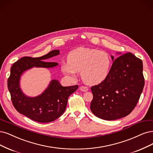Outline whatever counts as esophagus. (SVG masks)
<instances>
[{
    "label": "esophagus",
    "instance_id": "esophagus-1",
    "mask_svg": "<svg viewBox=\"0 0 153 153\" xmlns=\"http://www.w3.org/2000/svg\"><path fill=\"white\" fill-rule=\"evenodd\" d=\"M80 90L82 92H87L88 91V88L87 87H84V86H82L80 87Z\"/></svg>",
    "mask_w": 153,
    "mask_h": 153
}]
</instances>
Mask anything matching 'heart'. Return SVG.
Wrapping results in <instances>:
<instances>
[{
  "mask_svg": "<svg viewBox=\"0 0 153 153\" xmlns=\"http://www.w3.org/2000/svg\"><path fill=\"white\" fill-rule=\"evenodd\" d=\"M68 62L62 67L63 73L75 78L80 72L82 80L91 85L104 82L109 76L112 61L107 52L95 49L79 47L72 51L67 57Z\"/></svg>",
  "mask_w": 153,
  "mask_h": 153,
  "instance_id": "obj_1",
  "label": "heart"
}]
</instances>
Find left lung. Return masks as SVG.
<instances>
[{
    "label": "left lung",
    "mask_w": 153,
    "mask_h": 153,
    "mask_svg": "<svg viewBox=\"0 0 153 153\" xmlns=\"http://www.w3.org/2000/svg\"><path fill=\"white\" fill-rule=\"evenodd\" d=\"M113 63L108 78L91 87L93 99L91 110L97 117L115 120L128 115L136 106L144 86L141 59L128 52Z\"/></svg>",
    "instance_id": "8db88e82"
}]
</instances>
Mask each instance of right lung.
Returning a JSON list of instances; mask_svg holds the SVG:
<instances>
[{"mask_svg": "<svg viewBox=\"0 0 153 153\" xmlns=\"http://www.w3.org/2000/svg\"><path fill=\"white\" fill-rule=\"evenodd\" d=\"M59 54V50H53L39 57H24L14 62L10 68L7 87L13 106L19 113L35 122L49 123L59 118L65 111L68 97L78 87V85L63 87L58 80L52 79L44 92L37 96H28L23 92L20 80L23 73L34 67L57 66L58 63L45 61Z\"/></svg>", "mask_w": 153, "mask_h": 153, "instance_id": "obj_1", "label": "right lung"}]
</instances>
